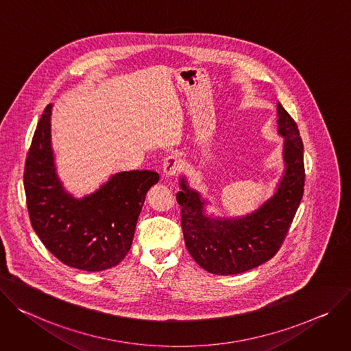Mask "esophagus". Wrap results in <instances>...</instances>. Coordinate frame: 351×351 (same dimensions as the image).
I'll return each instance as SVG.
<instances>
[{
  "instance_id": "34e87169",
  "label": "esophagus",
  "mask_w": 351,
  "mask_h": 351,
  "mask_svg": "<svg viewBox=\"0 0 351 351\" xmlns=\"http://www.w3.org/2000/svg\"><path fill=\"white\" fill-rule=\"evenodd\" d=\"M181 167H182L181 159H178L174 154H170L165 159V163H163V176L166 178H173L176 174H178Z\"/></svg>"
}]
</instances>
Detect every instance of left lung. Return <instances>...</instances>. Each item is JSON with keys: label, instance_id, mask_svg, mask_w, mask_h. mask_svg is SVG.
<instances>
[{"label": "left lung", "instance_id": "obj_1", "mask_svg": "<svg viewBox=\"0 0 351 351\" xmlns=\"http://www.w3.org/2000/svg\"><path fill=\"white\" fill-rule=\"evenodd\" d=\"M278 134L283 141L285 171L274 195L255 210L232 217L206 212L201 192L180 178L177 202L188 252L209 274L228 276L254 269L280 248L304 193V146L297 124L278 103Z\"/></svg>", "mask_w": 351, "mask_h": 351}]
</instances>
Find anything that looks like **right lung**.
Masks as SVG:
<instances>
[{"mask_svg": "<svg viewBox=\"0 0 351 351\" xmlns=\"http://www.w3.org/2000/svg\"><path fill=\"white\" fill-rule=\"evenodd\" d=\"M49 104L37 123L25 166L30 223L45 247L66 266L99 271L128 254L147 191L159 174L132 170L112 174L82 198L69 193L56 167Z\"/></svg>", "mask_w": 351, "mask_h": 351, "instance_id": "add662e5", "label": "right lung"}]
</instances>
